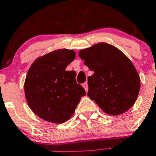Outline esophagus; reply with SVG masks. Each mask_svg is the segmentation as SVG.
<instances>
[{
    "instance_id": "esophagus-1",
    "label": "esophagus",
    "mask_w": 156,
    "mask_h": 156,
    "mask_svg": "<svg viewBox=\"0 0 156 156\" xmlns=\"http://www.w3.org/2000/svg\"><path fill=\"white\" fill-rule=\"evenodd\" d=\"M82 86H83V88L85 89L86 92L87 93L88 89H89V88H88V83H87V82H85V83L82 84Z\"/></svg>"
}]
</instances>
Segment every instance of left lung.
I'll list each match as a JSON object with an SVG mask.
<instances>
[{
	"instance_id": "1",
	"label": "left lung",
	"mask_w": 156,
	"mask_h": 156,
	"mask_svg": "<svg viewBox=\"0 0 156 156\" xmlns=\"http://www.w3.org/2000/svg\"><path fill=\"white\" fill-rule=\"evenodd\" d=\"M78 55L94 72L88 78V97L103 112L119 115L133 106L140 91V79L125 54L102 42L80 50Z\"/></svg>"
}]
</instances>
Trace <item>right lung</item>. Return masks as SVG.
Masks as SVG:
<instances>
[{
	"mask_svg": "<svg viewBox=\"0 0 156 156\" xmlns=\"http://www.w3.org/2000/svg\"><path fill=\"white\" fill-rule=\"evenodd\" d=\"M75 55L74 50H55L35 59L28 70L24 83L26 100L41 119L57 124L65 122L86 95L83 87L77 84L76 73L66 70Z\"/></svg>",
	"mask_w": 156,
	"mask_h": 156,
	"instance_id": "obj_1",
	"label": "right lung"
}]
</instances>
